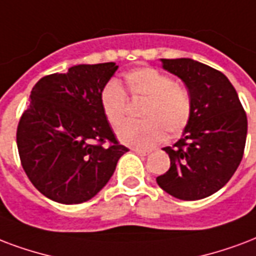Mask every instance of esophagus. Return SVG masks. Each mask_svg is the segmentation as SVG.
Listing matches in <instances>:
<instances>
[{"instance_id": "1", "label": "esophagus", "mask_w": 256, "mask_h": 256, "mask_svg": "<svg viewBox=\"0 0 256 256\" xmlns=\"http://www.w3.org/2000/svg\"><path fill=\"white\" fill-rule=\"evenodd\" d=\"M132 152L138 156H150L152 154V150L148 149H132Z\"/></svg>"}]
</instances>
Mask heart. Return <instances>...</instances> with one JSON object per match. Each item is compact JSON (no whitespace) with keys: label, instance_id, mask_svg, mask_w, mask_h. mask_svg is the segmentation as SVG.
<instances>
[{"label":"heart","instance_id":"1","mask_svg":"<svg viewBox=\"0 0 256 256\" xmlns=\"http://www.w3.org/2000/svg\"><path fill=\"white\" fill-rule=\"evenodd\" d=\"M128 96L145 99L140 110L142 120L128 122L116 130L120 141L132 148H150L161 142L166 132H182L192 116V100L182 86L153 67H138L124 75ZM100 104L112 126L124 122L128 110L126 94L115 82H108L100 92Z\"/></svg>","mask_w":256,"mask_h":256}]
</instances>
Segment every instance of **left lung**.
Returning a JSON list of instances; mask_svg holds the SVG:
<instances>
[{"label":"left lung","instance_id":"obj_1","mask_svg":"<svg viewBox=\"0 0 256 256\" xmlns=\"http://www.w3.org/2000/svg\"><path fill=\"white\" fill-rule=\"evenodd\" d=\"M178 76L192 100V116L169 154L170 168L157 177L160 188L180 200L218 192L236 172L247 138V115L227 76L192 58H161Z\"/></svg>","mask_w":256,"mask_h":256}]
</instances>
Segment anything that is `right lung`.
Segmentation results:
<instances>
[{
    "mask_svg": "<svg viewBox=\"0 0 256 256\" xmlns=\"http://www.w3.org/2000/svg\"><path fill=\"white\" fill-rule=\"evenodd\" d=\"M116 70L115 63L79 64L44 76L30 91L17 148L28 178L46 198L62 204L92 198L128 150L116 141L100 104Z\"/></svg>",
    "mask_w": 256,
    "mask_h": 256,
    "instance_id": "add662e5",
    "label": "right lung"
}]
</instances>
